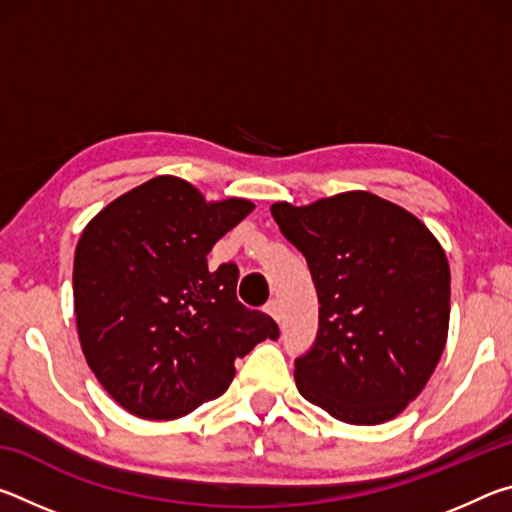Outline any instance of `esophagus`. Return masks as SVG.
Segmentation results:
<instances>
[{
    "label": "esophagus",
    "mask_w": 512,
    "mask_h": 512,
    "mask_svg": "<svg viewBox=\"0 0 512 512\" xmlns=\"http://www.w3.org/2000/svg\"><path fill=\"white\" fill-rule=\"evenodd\" d=\"M264 309H266V314H271V316L277 320V323H280V320H282V307H280V300H277V298L268 300Z\"/></svg>",
    "instance_id": "obj_1"
}]
</instances>
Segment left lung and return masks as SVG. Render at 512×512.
<instances>
[{"mask_svg":"<svg viewBox=\"0 0 512 512\" xmlns=\"http://www.w3.org/2000/svg\"><path fill=\"white\" fill-rule=\"evenodd\" d=\"M305 255L318 334L296 359L300 395L348 424L400 415L427 386L447 343L449 264L411 212L370 192L271 205Z\"/></svg>","mask_w":512,"mask_h":512,"instance_id":"obj_1","label":"left lung"}]
</instances>
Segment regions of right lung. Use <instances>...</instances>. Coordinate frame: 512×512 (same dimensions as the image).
Instances as JSON below:
<instances>
[{
	"instance_id": "1",
	"label": "right lung",
	"mask_w": 512,
	"mask_h": 512,
	"mask_svg": "<svg viewBox=\"0 0 512 512\" xmlns=\"http://www.w3.org/2000/svg\"><path fill=\"white\" fill-rule=\"evenodd\" d=\"M255 205L207 203L158 176L85 225L74 255V311L94 377L128 413L173 420L228 391L235 359L280 329L237 300V264L207 253Z\"/></svg>"
}]
</instances>
